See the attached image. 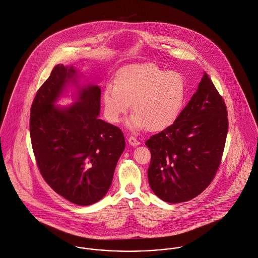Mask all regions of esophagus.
<instances>
[{"instance_id": "34e87169", "label": "esophagus", "mask_w": 258, "mask_h": 258, "mask_svg": "<svg viewBox=\"0 0 258 258\" xmlns=\"http://www.w3.org/2000/svg\"><path fill=\"white\" fill-rule=\"evenodd\" d=\"M128 142H129V144L132 145V146H137V145L140 144V142H139L135 137H133V136H130V137L128 138Z\"/></svg>"}]
</instances>
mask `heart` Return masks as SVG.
<instances>
[{
  "instance_id": "1",
  "label": "heart",
  "mask_w": 258,
  "mask_h": 258,
  "mask_svg": "<svg viewBox=\"0 0 258 258\" xmlns=\"http://www.w3.org/2000/svg\"><path fill=\"white\" fill-rule=\"evenodd\" d=\"M185 93L179 73L166 72L153 63L128 65L118 71L116 85L108 84L104 89L105 114L110 122L118 123L132 103L134 113L128 126L132 130L160 131L178 117Z\"/></svg>"
}]
</instances>
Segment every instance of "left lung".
Masks as SVG:
<instances>
[{
  "label": "left lung",
  "instance_id": "obj_1",
  "mask_svg": "<svg viewBox=\"0 0 258 258\" xmlns=\"http://www.w3.org/2000/svg\"><path fill=\"white\" fill-rule=\"evenodd\" d=\"M227 131L226 105L204 73L174 123L145 143L151 152L148 180L153 192L180 203L204 191L220 166Z\"/></svg>",
  "mask_w": 258,
  "mask_h": 258
}]
</instances>
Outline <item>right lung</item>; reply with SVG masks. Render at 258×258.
<instances>
[{
    "mask_svg": "<svg viewBox=\"0 0 258 258\" xmlns=\"http://www.w3.org/2000/svg\"><path fill=\"white\" fill-rule=\"evenodd\" d=\"M73 67L57 65L39 88L31 107L30 135L38 168L47 184L77 205L102 199L125 149L123 132L98 118L101 89L82 88L78 101L60 109L54 103L68 82Z\"/></svg>",
    "mask_w": 258,
    "mask_h": 258,
    "instance_id": "1",
    "label": "right lung"
}]
</instances>
